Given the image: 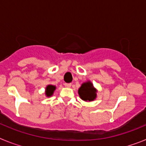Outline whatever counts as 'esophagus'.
Masks as SVG:
<instances>
[{
	"label": "esophagus",
	"mask_w": 146,
	"mask_h": 146,
	"mask_svg": "<svg viewBox=\"0 0 146 146\" xmlns=\"http://www.w3.org/2000/svg\"><path fill=\"white\" fill-rule=\"evenodd\" d=\"M64 86H65L66 87H71V86H72V83H65Z\"/></svg>",
	"instance_id": "1"
}]
</instances>
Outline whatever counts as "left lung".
<instances>
[{"mask_svg": "<svg viewBox=\"0 0 146 146\" xmlns=\"http://www.w3.org/2000/svg\"><path fill=\"white\" fill-rule=\"evenodd\" d=\"M96 90L91 82H86L81 86L78 93L81 99L84 101H93L96 97Z\"/></svg>", "mask_w": 146, "mask_h": 146, "instance_id": "8db88e82", "label": "left lung"}]
</instances>
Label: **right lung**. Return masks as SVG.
I'll return each instance as SVG.
<instances>
[{
	"instance_id": "obj_1",
	"label": "right lung",
	"mask_w": 146,
	"mask_h": 146,
	"mask_svg": "<svg viewBox=\"0 0 146 146\" xmlns=\"http://www.w3.org/2000/svg\"><path fill=\"white\" fill-rule=\"evenodd\" d=\"M55 86L50 85V86H48L47 88H46V95H47V96H52V94H53V91H55Z\"/></svg>"
}]
</instances>
